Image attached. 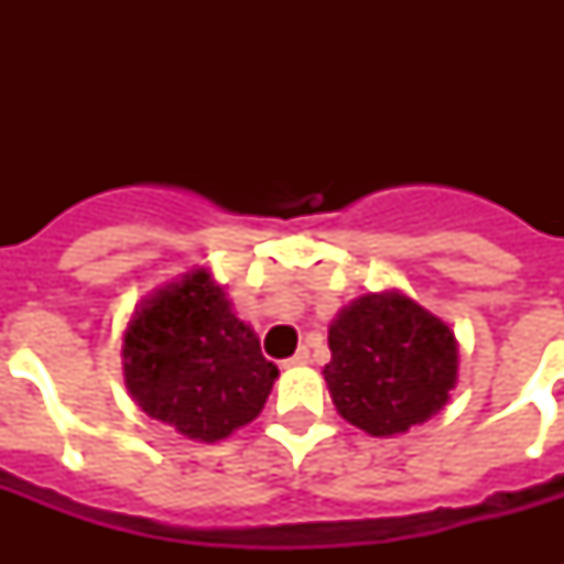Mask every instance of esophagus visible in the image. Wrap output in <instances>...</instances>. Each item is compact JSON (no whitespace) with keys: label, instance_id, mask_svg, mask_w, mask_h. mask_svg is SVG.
Listing matches in <instances>:
<instances>
[{"label":"esophagus","instance_id":"esophagus-1","mask_svg":"<svg viewBox=\"0 0 564 564\" xmlns=\"http://www.w3.org/2000/svg\"><path fill=\"white\" fill-rule=\"evenodd\" d=\"M304 362H310V348H307V345H301L299 351L292 354L290 360H283V366H304Z\"/></svg>","mask_w":564,"mask_h":564}]
</instances>
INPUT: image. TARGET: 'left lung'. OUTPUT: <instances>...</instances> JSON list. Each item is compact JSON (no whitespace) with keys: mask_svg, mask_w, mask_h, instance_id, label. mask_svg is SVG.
I'll return each instance as SVG.
<instances>
[{"mask_svg":"<svg viewBox=\"0 0 564 564\" xmlns=\"http://www.w3.org/2000/svg\"><path fill=\"white\" fill-rule=\"evenodd\" d=\"M325 380L336 410L371 436L406 433L447 403L456 339L401 292L362 295L327 330Z\"/></svg>","mask_w":564,"mask_h":564,"instance_id":"obj_1","label":"left lung"}]
</instances>
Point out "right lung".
<instances>
[{"label": "right lung", "instance_id": "right-lung-1", "mask_svg": "<svg viewBox=\"0 0 564 564\" xmlns=\"http://www.w3.org/2000/svg\"><path fill=\"white\" fill-rule=\"evenodd\" d=\"M122 360L145 415L198 442H219L254 421L278 377L254 330L234 316L204 269L137 310Z\"/></svg>", "mask_w": 564, "mask_h": 564}]
</instances>
